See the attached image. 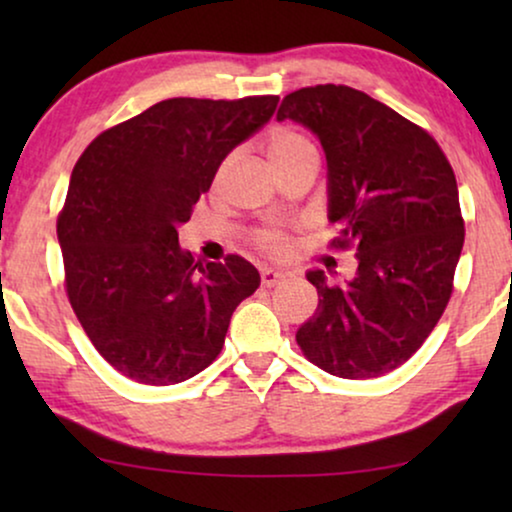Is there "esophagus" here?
Here are the masks:
<instances>
[{"label": "esophagus", "instance_id": "1", "mask_svg": "<svg viewBox=\"0 0 512 512\" xmlns=\"http://www.w3.org/2000/svg\"><path fill=\"white\" fill-rule=\"evenodd\" d=\"M286 275L282 270H275V268H265L263 272H261V284L263 286H275V284H279L282 282Z\"/></svg>", "mask_w": 512, "mask_h": 512}]
</instances>
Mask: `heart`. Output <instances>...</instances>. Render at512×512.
<instances>
[{"label": "heart", "instance_id": "1", "mask_svg": "<svg viewBox=\"0 0 512 512\" xmlns=\"http://www.w3.org/2000/svg\"><path fill=\"white\" fill-rule=\"evenodd\" d=\"M265 153H268V163L272 165V170L275 172L282 170L286 165L298 163V160L317 158V149H314L310 139L289 128L272 132L268 139V146H265ZM258 240H261L263 247L270 251L284 249V237L279 233H263Z\"/></svg>", "mask_w": 512, "mask_h": 512}]
</instances>
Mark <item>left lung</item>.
Listing matches in <instances>:
<instances>
[{
    "instance_id": "left-lung-1",
    "label": "left lung",
    "mask_w": 512,
    "mask_h": 512,
    "mask_svg": "<svg viewBox=\"0 0 512 512\" xmlns=\"http://www.w3.org/2000/svg\"><path fill=\"white\" fill-rule=\"evenodd\" d=\"M303 125L326 156L333 247H354L352 279L317 286V312L298 328L307 359L345 380L380 377L429 338L452 293L464 247L457 179L429 132L347 86L300 88L277 121Z\"/></svg>"
}]
</instances>
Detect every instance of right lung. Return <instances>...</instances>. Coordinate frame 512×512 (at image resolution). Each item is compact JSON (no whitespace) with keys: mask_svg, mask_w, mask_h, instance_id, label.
<instances>
[{"mask_svg":"<svg viewBox=\"0 0 512 512\" xmlns=\"http://www.w3.org/2000/svg\"><path fill=\"white\" fill-rule=\"evenodd\" d=\"M277 102L172 97L102 132L74 165L58 219L67 296L97 352L130 380L167 387L205 370L261 284L240 256L209 263L181 251L179 226Z\"/></svg>","mask_w":512,"mask_h":512,"instance_id":"1","label":"right lung"}]
</instances>
